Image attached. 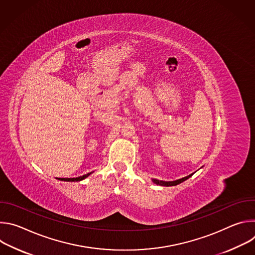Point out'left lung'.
I'll use <instances>...</instances> for the list:
<instances>
[{
	"mask_svg": "<svg viewBox=\"0 0 255 255\" xmlns=\"http://www.w3.org/2000/svg\"><path fill=\"white\" fill-rule=\"evenodd\" d=\"M194 173H191L185 177H181L179 179H176V180H172V181H164V180H159V179H156V178H152V181L155 184V185H159V186H162V187H171V186H176L180 183H183V181L187 180L189 177H191Z\"/></svg>",
	"mask_w": 255,
	"mask_h": 255,
	"instance_id": "8db88e82",
	"label": "left lung"
}]
</instances>
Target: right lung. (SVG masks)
Listing matches in <instances>:
<instances>
[{"label": "right lung", "mask_w": 255, "mask_h": 255, "mask_svg": "<svg viewBox=\"0 0 255 255\" xmlns=\"http://www.w3.org/2000/svg\"><path fill=\"white\" fill-rule=\"evenodd\" d=\"M93 172H89V173H87V174H84V175H82V176H78V177H71V178H64V177H59V178H57V179H59V180H63V181H81V180H83V179H85L86 177H88L90 174H92Z\"/></svg>", "instance_id": "add662e5"}]
</instances>
